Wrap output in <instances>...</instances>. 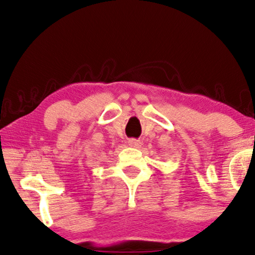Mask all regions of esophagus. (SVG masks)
I'll list each match as a JSON object with an SVG mask.
<instances>
[{"mask_svg":"<svg viewBox=\"0 0 255 255\" xmlns=\"http://www.w3.org/2000/svg\"><path fill=\"white\" fill-rule=\"evenodd\" d=\"M128 143H129V146L135 147V148H139V147L141 146V141L136 140V139H129L128 140Z\"/></svg>","mask_w":255,"mask_h":255,"instance_id":"esophagus-1","label":"esophagus"}]
</instances>
